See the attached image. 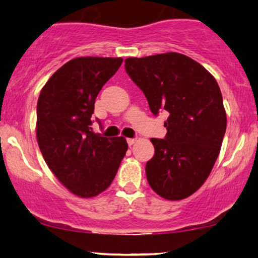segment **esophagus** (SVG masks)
I'll return each mask as SVG.
<instances>
[{"instance_id": "esophagus-1", "label": "esophagus", "mask_w": 258, "mask_h": 258, "mask_svg": "<svg viewBox=\"0 0 258 258\" xmlns=\"http://www.w3.org/2000/svg\"><path fill=\"white\" fill-rule=\"evenodd\" d=\"M126 142H128L129 146H133L136 142V139H126Z\"/></svg>"}]
</instances>
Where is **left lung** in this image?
I'll return each instance as SVG.
<instances>
[{"label": "left lung", "instance_id": "8db88e82", "mask_svg": "<svg viewBox=\"0 0 258 258\" xmlns=\"http://www.w3.org/2000/svg\"><path fill=\"white\" fill-rule=\"evenodd\" d=\"M124 62L151 112L169 115L164 139L150 140L155 155L146 165L148 183L165 200L186 199L206 182L220 154L227 128L220 87L204 67L178 52Z\"/></svg>", "mask_w": 258, "mask_h": 258}]
</instances>
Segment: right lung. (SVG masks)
<instances>
[{
  "label": "right lung",
  "mask_w": 258,
  "mask_h": 258,
  "mask_svg": "<svg viewBox=\"0 0 258 258\" xmlns=\"http://www.w3.org/2000/svg\"><path fill=\"white\" fill-rule=\"evenodd\" d=\"M121 57H76L52 74L37 101L36 137L45 163L82 199L111 184L128 150L124 137L91 132L98 93L117 72Z\"/></svg>",
  "instance_id": "1"
}]
</instances>
